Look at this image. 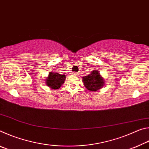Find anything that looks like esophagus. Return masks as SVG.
Here are the masks:
<instances>
[{
	"label": "esophagus",
	"instance_id": "34e87169",
	"mask_svg": "<svg viewBox=\"0 0 149 149\" xmlns=\"http://www.w3.org/2000/svg\"><path fill=\"white\" fill-rule=\"evenodd\" d=\"M73 75H75V76H78V75H79V73H77V72H74V73H73Z\"/></svg>",
	"mask_w": 149,
	"mask_h": 149
}]
</instances>
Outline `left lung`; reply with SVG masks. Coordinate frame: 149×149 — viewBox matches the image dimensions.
<instances>
[{
  "label": "left lung",
  "instance_id": "obj_1",
  "mask_svg": "<svg viewBox=\"0 0 149 149\" xmlns=\"http://www.w3.org/2000/svg\"><path fill=\"white\" fill-rule=\"evenodd\" d=\"M83 82L85 87L91 91H97L103 87L104 80L100 76L97 70H94L91 74L83 77Z\"/></svg>",
  "mask_w": 149,
  "mask_h": 149
}]
</instances>
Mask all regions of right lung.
<instances>
[{
  "label": "right lung",
  "instance_id": "1",
  "mask_svg": "<svg viewBox=\"0 0 149 149\" xmlns=\"http://www.w3.org/2000/svg\"><path fill=\"white\" fill-rule=\"evenodd\" d=\"M65 80V75L50 72L49 76L45 81V83H46L47 86H49L50 88H52L53 89H58L64 84Z\"/></svg>",
  "mask_w": 149,
  "mask_h": 149
}]
</instances>
